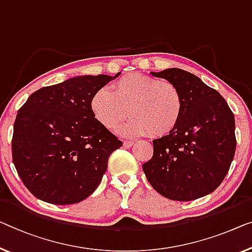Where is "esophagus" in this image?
<instances>
[{"label": "esophagus", "mask_w": 252, "mask_h": 252, "mask_svg": "<svg viewBox=\"0 0 252 252\" xmlns=\"http://www.w3.org/2000/svg\"><path fill=\"white\" fill-rule=\"evenodd\" d=\"M133 144H134V141H130V140H125V141H123V146H125L126 148L132 147Z\"/></svg>", "instance_id": "esophagus-1"}]
</instances>
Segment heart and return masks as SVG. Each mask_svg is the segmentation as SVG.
Listing matches in <instances>:
<instances>
[{
  "mask_svg": "<svg viewBox=\"0 0 252 252\" xmlns=\"http://www.w3.org/2000/svg\"><path fill=\"white\" fill-rule=\"evenodd\" d=\"M90 110L107 129H113L129 113L131 119L120 127V132L127 136L149 132L154 138H162L178 126L185 103L173 82L130 73L113 82L111 90H97L90 99Z\"/></svg>",
  "mask_w": 252,
  "mask_h": 252,
  "instance_id": "b5f03b06",
  "label": "heart"
}]
</instances>
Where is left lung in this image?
I'll list each match as a JSON object with an SVG mask.
<instances>
[{"instance_id":"8db88e82","label":"left lung","mask_w":252,"mask_h":252,"mask_svg":"<svg viewBox=\"0 0 252 252\" xmlns=\"http://www.w3.org/2000/svg\"><path fill=\"white\" fill-rule=\"evenodd\" d=\"M152 74L173 82L185 110L170 134L153 140V157L142 165L146 178L171 200L190 201L212 193L235 154L233 112L217 90L188 71L172 67Z\"/></svg>"}]
</instances>
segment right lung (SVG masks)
<instances>
[{
    "instance_id": "obj_1",
    "label": "right lung",
    "mask_w": 252,
    "mask_h": 252,
    "mask_svg": "<svg viewBox=\"0 0 252 252\" xmlns=\"http://www.w3.org/2000/svg\"><path fill=\"white\" fill-rule=\"evenodd\" d=\"M119 74L74 77L43 87L18 111L12 159L36 198L77 204L99 186L110 155L122 141L95 119L90 99Z\"/></svg>"
}]
</instances>
